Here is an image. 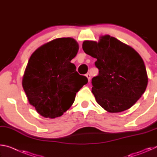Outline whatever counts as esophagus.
Listing matches in <instances>:
<instances>
[{
  "label": "esophagus",
  "instance_id": "1",
  "mask_svg": "<svg viewBox=\"0 0 157 157\" xmlns=\"http://www.w3.org/2000/svg\"><path fill=\"white\" fill-rule=\"evenodd\" d=\"M86 77L87 78H88V80L89 82H90V80H91V75H90L89 73H86Z\"/></svg>",
  "mask_w": 157,
  "mask_h": 157
}]
</instances>
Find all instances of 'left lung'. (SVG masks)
Listing matches in <instances>:
<instances>
[{
	"label": "left lung",
	"mask_w": 157,
	"mask_h": 157,
	"mask_svg": "<svg viewBox=\"0 0 157 157\" xmlns=\"http://www.w3.org/2000/svg\"><path fill=\"white\" fill-rule=\"evenodd\" d=\"M85 53L97 59L99 74L92 78V93L104 109L118 113L132 107L144 94L148 78L141 57L128 45L111 36L84 41Z\"/></svg>",
	"instance_id": "obj_1"
}]
</instances>
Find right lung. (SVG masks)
<instances>
[{"label":"right lung","instance_id":"add662e5","mask_svg":"<svg viewBox=\"0 0 157 157\" xmlns=\"http://www.w3.org/2000/svg\"><path fill=\"white\" fill-rule=\"evenodd\" d=\"M79 46L71 37L44 44L31 55L22 85L29 102L45 118L63 115L75 101L76 93L88 82L71 62Z\"/></svg>","mask_w":157,"mask_h":157}]
</instances>
